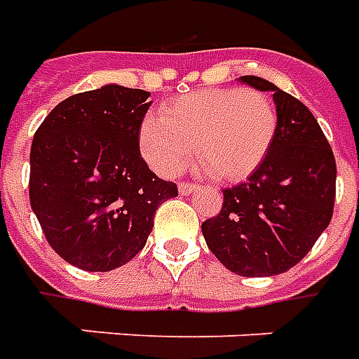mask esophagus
I'll list each match as a JSON object with an SVG mask.
<instances>
[{"instance_id":"obj_1","label":"esophagus","mask_w":359,"mask_h":359,"mask_svg":"<svg viewBox=\"0 0 359 359\" xmlns=\"http://www.w3.org/2000/svg\"><path fill=\"white\" fill-rule=\"evenodd\" d=\"M195 189H197V185L187 184V182H182V184H180V193H182V195H189V193H193Z\"/></svg>"}]
</instances>
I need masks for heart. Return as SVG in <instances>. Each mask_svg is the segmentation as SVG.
Wrapping results in <instances>:
<instances>
[{
	"instance_id": "obj_1",
	"label": "heart",
	"mask_w": 359,
	"mask_h": 359,
	"mask_svg": "<svg viewBox=\"0 0 359 359\" xmlns=\"http://www.w3.org/2000/svg\"><path fill=\"white\" fill-rule=\"evenodd\" d=\"M276 133V110L253 88H207L180 96L149 116L141 127V151L160 175L180 174L191 158L222 182H238L255 170Z\"/></svg>"
}]
</instances>
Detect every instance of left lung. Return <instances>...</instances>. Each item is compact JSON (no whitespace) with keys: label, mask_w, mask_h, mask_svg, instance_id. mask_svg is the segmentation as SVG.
<instances>
[{"label":"left lung","mask_w":359,"mask_h":359,"mask_svg":"<svg viewBox=\"0 0 359 359\" xmlns=\"http://www.w3.org/2000/svg\"><path fill=\"white\" fill-rule=\"evenodd\" d=\"M241 83L271 90L276 133L248 182L222 189L220 212L201 224L208 249L240 276H274L297 265L330 224L337 162L307 106L265 79Z\"/></svg>","instance_id":"1"}]
</instances>
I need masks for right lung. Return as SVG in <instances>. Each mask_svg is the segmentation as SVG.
I'll return each mask as SVG.
<instances>
[{"mask_svg": "<svg viewBox=\"0 0 359 359\" xmlns=\"http://www.w3.org/2000/svg\"><path fill=\"white\" fill-rule=\"evenodd\" d=\"M151 93L121 85L73 94L32 139L30 207L57 255L88 273L131 261L177 185L149 170L139 133Z\"/></svg>", "mask_w": 359, "mask_h": 359, "instance_id": "add662e5", "label": "right lung"}]
</instances>
